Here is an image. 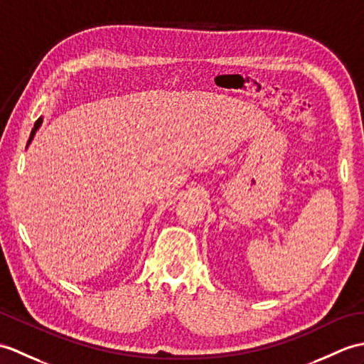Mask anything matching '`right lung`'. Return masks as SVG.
<instances>
[{
  "label": "right lung",
  "instance_id": "obj_1",
  "mask_svg": "<svg viewBox=\"0 0 364 364\" xmlns=\"http://www.w3.org/2000/svg\"><path fill=\"white\" fill-rule=\"evenodd\" d=\"M41 124V119H37L36 121V125H33V129H32V132H31V138H29V141H28V144L31 142V139H32V136H33V133H36V130L38 129V125Z\"/></svg>",
  "mask_w": 364,
  "mask_h": 364
}]
</instances>
